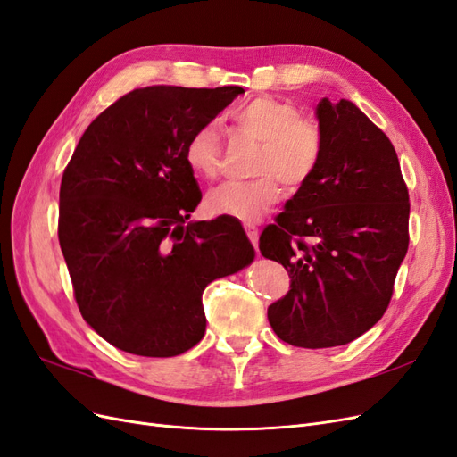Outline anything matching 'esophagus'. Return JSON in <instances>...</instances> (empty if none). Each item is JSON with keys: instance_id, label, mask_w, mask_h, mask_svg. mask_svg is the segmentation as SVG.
I'll return each mask as SVG.
<instances>
[{"instance_id": "obj_1", "label": "esophagus", "mask_w": 457, "mask_h": 457, "mask_svg": "<svg viewBox=\"0 0 457 457\" xmlns=\"http://www.w3.org/2000/svg\"><path fill=\"white\" fill-rule=\"evenodd\" d=\"M244 230H245L247 238H250L252 245L255 247V252H257V250H259V230H257V227H253V225H244Z\"/></svg>"}]
</instances>
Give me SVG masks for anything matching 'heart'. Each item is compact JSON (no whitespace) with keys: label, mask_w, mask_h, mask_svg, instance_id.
Wrapping results in <instances>:
<instances>
[{"label":"heart","mask_w":457,"mask_h":457,"mask_svg":"<svg viewBox=\"0 0 457 457\" xmlns=\"http://www.w3.org/2000/svg\"><path fill=\"white\" fill-rule=\"evenodd\" d=\"M238 133L259 141L252 181H227L207 192L205 210L212 215L255 223L282 198V183L297 190L314 177L324 156V133L314 118L284 96L261 95L230 116ZM223 143L213 121L188 137L185 160L196 175L213 179L220 171Z\"/></svg>","instance_id":"b5f03b06"}]
</instances>
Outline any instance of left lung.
Listing matches in <instances>:
<instances>
[{
    "label": "left lung",
    "mask_w": 457,
    "mask_h": 457,
    "mask_svg": "<svg viewBox=\"0 0 457 457\" xmlns=\"http://www.w3.org/2000/svg\"><path fill=\"white\" fill-rule=\"evenodd\" d=\"M316 116L322 162L259 237L261 255L289 274L269 322L303 349L351 343L376 324L410 244L408 187L389 137L345 99H322Z\"/></svg>",
    "instance_id": "8db88e82"
}]
</instances>
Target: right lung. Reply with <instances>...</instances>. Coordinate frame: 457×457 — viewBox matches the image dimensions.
<instances>
[{
  "label": "right lung",
  "mask_w": 457,
  "mask_h": 457,
  "mask_svg": "<svg viewBox=\"0 0 457 457\" xmlns=\"http://www.w3.org/2000/svg\"><path fill=\"white\" fill-rule=\"evenodd\" d=\"M238 86L133 89L96 116L61 181L59 242L84 320L114 347L177 356L204 337L202 294L253 261L238 220L187 223L202 200L188 137Z\"/></svg>",
  "instance_id": "1"
}]
</instances>
